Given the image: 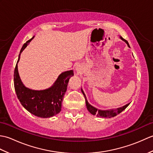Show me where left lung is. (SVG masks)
I'll list each match as a JSON object with an SVG mask.
<instances>
[{
    "label": "left lung",
    "mask_w": 153,
    "mask_h": 153,
    "mask_svg": "<svg viewBox=\"0 0 153 153\" xmlns=\"http://www.w3.org/2000/svg\"><path fill=\"white\" fill-rule=\"evenodd\" d=\"M120 38H121L123 41H124L126 43L128 44V46L129 47H129L128 41L125 40L124 39L122 38V37ZM82 91L84 97H85V103H86V106H87V110H88L89 112L91 114H92L93 115L96 114L97 116H98V117H103V118H112V117L116 116V115L119 114L120 113H121L123 110H125L127 107H128V106L129 105V104H128V105H126L122 106V107H120V108H113V109H109V110H99V109H97V108H95V106H93L91 105H90L88 102V100H87V99L86 98V96L85 95V93H84L82 89Z\"/></svg>",
    "instance_id": "1"
}]
</instances>
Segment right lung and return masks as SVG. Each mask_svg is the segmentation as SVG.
Masks as SVG:
<instances>
[{
    "mask_svg": "<svg viewBox=\"0 0 153 153\" xmlns=\"http://www.w3.org/2000/svg\"><path fill=\"white\" fill-rule=\"evenodd\" d=\"M24 44L19 54L17 64L22 52L33 39ZM16 64L14 74V83L16 95L22 106L27 111L41 118H50L56 115L61 110L62 102L70 77L74 76L73 70L66 71L58 76L54 85L45 90L35 91L25 87L19 78L18 65Z\"/></svg>",
    "mask_w": 153,
    "mask_h": 153,
    "instance_id": "right-lung-1",
    "label": "right lung"
}]
</instances>
